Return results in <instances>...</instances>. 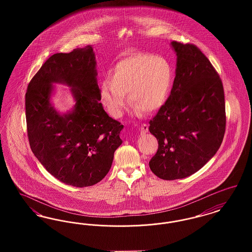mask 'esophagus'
Here are the masks:
<instances>
[{
    "mask_svg": "<svg viewBox=\"0 0 252 252\" xmlns=\"http://www.w3.org/2000/svg\"><path fill=\"white\" fill-rule=\"evenodd\" d=\"M141 133L142 134H145L146 132H148V126L146 125V124H144V125H142V126H141Z\"/></svg>",
    "mask_w": 252,
    "mask_h": 252,
    "instance_id": "34e87169",
    "label": "esophagus"
}]
</instances>
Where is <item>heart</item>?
Here are the masks:
<instances>
[{"mask_svg": "<svg viewBox=\"0 0 252 252\" xmlns=\"http://www.w3.org/2000/svg\"><path fill=\"white\" fill-rule=\"evenodd\" d=\"M174 82L172 65L166 59L136 53L119 60L100 87V98L111 116L118 118L126 106V93L135 113H153L167 101Z\"/></svg>", "mask_w": 252, "mask_h": 252, "instance_id": "heart-1", "label": "heart"}]
</instances>
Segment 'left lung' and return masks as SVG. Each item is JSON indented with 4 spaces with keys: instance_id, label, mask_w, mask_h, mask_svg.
<instances>
[{
    "instance_id": "8db88e82",
    "label": "left lung",
    "mask_w": 252,
    "mask_h": 252,
    "mask_svg": "<svg viewBox=\"0 0 252 252\" xmlns=\"http://www.w3.org/2000/svg\"><path fill=\"white\" fill-rule=\"evenodd\" d=\"M177 55L171 94L149 122L158 140L151 171L161 180L184 179L216 155L226 128L222 81L210 60L193 44L171 42Z\"/></svg>"
}]
</instances>
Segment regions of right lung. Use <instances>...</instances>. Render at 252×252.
Wrapping results in <instances>:
<instances>
[{"label":"right lung","mask_w":252,"mask_h":252,"mask_svg":"<svg viewBox=\"0 0 252 252\" xmlns=\"http://www.w3.org/2000/svg\"><path fill=\"white\" fill-rule=\"evenodd\" d=\"M55 84L67 85L74 99L61 114L53 105ZM95 54L92 46L50 57L28 85L25 114L30 147L56 179L74 187L103 180L120 146L124 128L99 102Z\"/></svg>","instance_id":"add662e5"}]
</instances>
